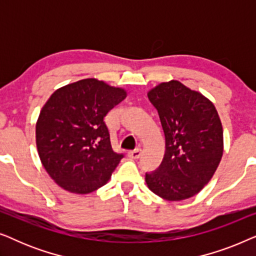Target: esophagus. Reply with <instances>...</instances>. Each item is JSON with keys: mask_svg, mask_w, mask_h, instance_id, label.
I'll use <instances>...</instances> for the list:
<instances>
[{"mask_svg": "<svg viewBox=\"0 0 256 256\" xmlns=\"http://www.w3.org/2000/svg\"><path fill=\"white\" fill-rule=\"evenodd\" d=\"M141 154H142V150L140 148H136L134 150H130V152H128V156L132 160H138L140 158V156H141Z\"/></svg>", "mask_w": 256, "mask_h": 256, "instance_id": "esophagus-1", "label": "esophagus"}]
</instances>
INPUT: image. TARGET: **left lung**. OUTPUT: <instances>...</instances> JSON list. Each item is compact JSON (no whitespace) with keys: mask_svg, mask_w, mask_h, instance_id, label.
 Returning <instances> with one entry per match:
<instances>
[{"mask_svg":"<svg viewBox=\"0 0 256 256\" xmlns=\"http://www.w3.org/2000/svg\"><path fill=\"white\" fill-rule=\"evenodd\" d=\"M166 136V154L156 170L146 172L154 194L180 202L197 194L222 156V126L214 104L202 94L172 80L148 93Z\"/></svg>","mask_w":256,"mask_h":256,"instance_id":"1","label":"left lung"}]
</instances>
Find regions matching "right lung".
<instances>
[{"label": "right lung", "instance_id": "add662e5", "mask_svg": "<svg viewBox=\"0 0 256 256\" xmlns=\"http://www.w3.org/2000/svg\"><path fill=\"white\" fill-rule=\"evenodd\" d=\"M127 93L96 79H84L56 90L36 124L40 158L65 190L85 194L107 183L124 158L114 152L104 116Z\"/></svg>", "mask_w": 256, "mask_h": 256}]
</instances>
